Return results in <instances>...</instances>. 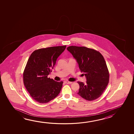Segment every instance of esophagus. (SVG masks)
<instances>
[{"label":"esophagus","mask_w":134,"mask_h":134,"mask_svg":"<svg viewBox=\"0 0 134 134\" xmlns=\"http://www.w3.org/2000/svg\"><path fill=\"white\" fill-rule=\"evenodd\" d=\"M64 82L65 83H67V84H71L72 83L71 82H70V81H68V80H66V81H64Z\"/></svg>","instance_id":"1"}]
</instances>
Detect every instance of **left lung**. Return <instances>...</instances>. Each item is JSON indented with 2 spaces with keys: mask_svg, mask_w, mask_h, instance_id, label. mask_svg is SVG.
<instances>
[{
  "mask_svg": "<svg viewBox=\"0 0 134 134\" xmlns=\"http://www.w3.org/2000/svg\"><path fill=\"white\" fill-rule=\"evenodd\" d=\"M79 64L86 79V83L77 82V93L89 101L98 98L108 86L109 74L103 55L99 51L85 47L70 46L67 48Z\"/></svg>",
  "mask_w": 134,
  "mask_h": 134,
  "instance_id": "obj_1",
  "label": "left lung"
}]
</instances>
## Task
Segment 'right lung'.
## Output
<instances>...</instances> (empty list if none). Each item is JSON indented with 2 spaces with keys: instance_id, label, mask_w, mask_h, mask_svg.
Instances as JSON below:
<instances>
[{
  "instance_id": "add662e5",
  "label": "right lung",
  "mask_w": 134,
  "mask_h": 134,
  "mask_svg": "<svg viewBox=\"0 0 134 134\" xmlns=\"http://www.w3.org/2000/svg\"><path fill=\"white\" fill-rule=\"evenodd\" d=\"M66 46L40 48L31 54L23 72V83L35 101L48 103L59 94L63 82L48 78L60 55Z\"/></svg>"
}]
</instances>
